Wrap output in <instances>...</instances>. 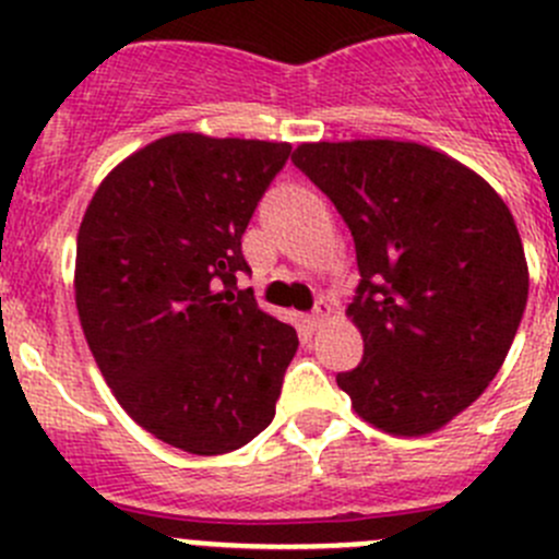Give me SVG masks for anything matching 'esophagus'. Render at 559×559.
Wrapping results in <instances>:
<instances>
[{"label":"esophagus","mask_w":559,"mask_h":559,"mask_svg":"<svg viewBox=\"0 0 559 559\" xmlns=\"http://www.w3.org/2000/svg\"><path fill=\"white\" fill-rule=\"evenodd\" d=\"M328 313H330V306L324 300H319L317 308H313V311L306 317L308 328H319V324H322V319L328 317Z\"/></svg>","instance_id":"esophagus-1"}]
</instances>
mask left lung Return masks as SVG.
<instances>
[{"label":"left lung","instance_id":"1","mask_svg":"<svg viewBox=\"0 0 559 559\" xmlns=\"http://www.w3.org/2000/svg\"><path fill=\"white\" fill-rule=\"evenodd\" d=\"M292 160L355 240L346 317L362 360L335 382L388 435L442 429L497 377L527 306L511 210L484 177L415 142L300 144Z\"/></svg>","mask_w":559,"mask_h":559}]
</instances>
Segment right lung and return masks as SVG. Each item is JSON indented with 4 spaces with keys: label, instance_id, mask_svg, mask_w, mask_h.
I'll list each match as a JSON object with an SVG mask.
<instances>
[{
    "label": "right lung",
    "instance_id": "1",
    "mask_svg": "<svg viewBox=\"0 0 559 559\" xmlns=\"http://www.w3.org/2000/svg\"><path fill=\"white\" fill-rule=\"evenodd\" d=\"M292 144L171 133L124 158L75 242V308L135 424L197 456L237 451L275 417L292 324L264 313L242 235Z\"/></svg>",
    "mask_w": 559,
    "mask_h": 559
}]
</instances>
